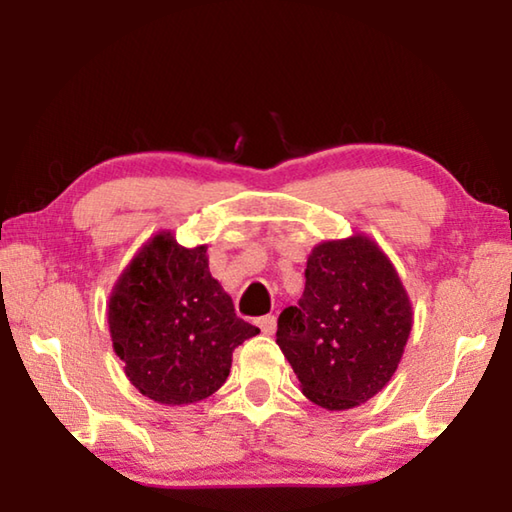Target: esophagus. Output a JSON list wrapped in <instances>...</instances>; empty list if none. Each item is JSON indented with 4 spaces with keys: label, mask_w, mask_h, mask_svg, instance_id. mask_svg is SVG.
Returning a JSON list of instances; mask_svg holds the SVG:
<instances>
[{
    "label": "esophagus",
    "mask_w": 512,
    "mask_h": 512,
    "mask_svg": "<svg viewBox=\"0 0 512 512\" xmlns=\"http://www.w3.org/2000/svg\"><path fill=\"white\" fill-rule=\"evenodd\" d=\"M257 327L262 329V334L271 336V334H275V329H277V318H275V316H262V318H257Z\"/></svg>",
    "instance_id": "34e87169"
}]
</instances>
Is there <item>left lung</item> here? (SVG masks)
Instances as JSON below:
<instances>
[{
  "label": "left lung",
  "mask_w": 512,
  "mask_h": 512,
  "mask_svg": "<svg viewBox=\"0 0 512 512\" xmlns=\"http://www.w3.org/2000/svg\"><path fill=\"white\" fill-rule=\"evenodd\" d=\"M298 307L277 318V345L302 393L327 411L375 397L395 375L413 311L400 275L375 241H323L307 259Z\"/></svg>",
  "instance_id": "left-lung-1"
}]
</instances>
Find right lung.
I'll return each instance as SVG.
<instances>
[{
	"label": "right lung",
	"instance_id": "obj_1",
	"mask_svg": "<svg viewBox=\"0 0 512 512\" xmlns=\"http://www.w3.org/2000/svg\"><path fill=\"white\" fill-rule=\"evenodd\" d=\"M112 348L131 384L153 402L194 404L219 391L232 352L255 325L235 314L214 280L207 246L185 248L171 232L146 241L108 302Z\"/></svg>",
	"mask_w": 512,
	"mask_h": 512
}]
</instances>
